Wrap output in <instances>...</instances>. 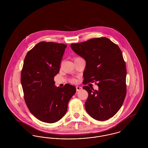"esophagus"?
Segmentation results:
<instances>
[{
    "label": "esophagus",
    "mask_w": 148,
    "mask_h": 148,
    "mask_svg": "<svg viewBox=\"0 0 148 148\" xmlns=\"http://www.w3.org/2000/svg\"><path fill=\"white\" fill-rule=\"evenodd\" d=\"M83 89V88H82V87H80V86H76V90H77V92H79V91H80V90H82Z\"/></svg>",
    "instance_id": "esophagus-1"
}]
</instances>
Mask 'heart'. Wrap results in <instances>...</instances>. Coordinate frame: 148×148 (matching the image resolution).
Segmentation results:
<instances>
[{
	"instance_id": "heart-1",
	"label": "heart",
	"mask_w": 148,
	"mask_h": 148,
	"mask_svg": "<svg viewBox=\"0 0 148 148\" xmlns=\"http://www.w3.org/2000/svg\"><path fill=\"white\" fill-rule=\"evenodd\" d=\"M75 59H76V58H75ZM71 83H76V82H77V80L75 79H71Z\"/></svg>"
}]
</instances>
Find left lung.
<instances>
[{
	"instance_id": "left-lung-1",
	"label": "left lung",
	"mask_w": 148,
	"mask_h": 148,
	"mask_svg": "<svg viewBox=\"0 0 148 148\" xmlns=\"http://www.w3.org/2000/svg\"><path fill=\"white\" fill-rule=\"evenodd\" d=\"M71 47L86 61L84 84L98 83V90L83 87L88 92L86 112L97 120L109 119L119 111L127 94V69L121 50L106 37L71 44Z\"/></svg>"
}]
</instances>
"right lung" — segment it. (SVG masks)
Wrapping results in <instances>:
<instances>
[{"label": "right lung", "instance_id": "1", "mask_svg": "<svg viewBox=\"0 0 148 148\" xmlns=\"http://www.w3.org/2000/svg\"><path fill=\"white\" fill-rule=\"evenodd\" d=\"M66 47L62 43L39 42L29 51L24 60L21 84L25 102L30 113L45 123L61 119L76 92L73 85L56 87L54 81Z\"/></svg>", "mask_w": 148, "mask_h": 148}]
</instances>
